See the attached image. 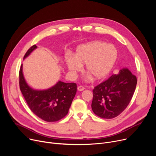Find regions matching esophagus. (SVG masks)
<instances>
[{"instance_id": "1", "label": "esophagus", "mask_w": 156, "mask_h": 156, "mask_svg": "<svg viewBox=\"0 0 156 156\" xmlns=\"http://www.w3.org/2000/svg\"><path fill=\"white\" fill-rule=\"evenodd\" d=\"M84 89H85V87L82 85H80L78 87V90L79 91H83Z\"/></svg>"}]
</instances>
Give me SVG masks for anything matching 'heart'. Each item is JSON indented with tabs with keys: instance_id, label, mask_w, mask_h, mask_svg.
I'll return each instance as SVG.
<instances>
[{
	"instance_id": "b5f03b06",
	"label": "heart",
	"mask_w": 156,
	"mask_h": 156,
	"mask_svg": "<svg viewBox=\"0 0 156 156\" xmlns=\"http://www.w3.org/2000/svg\"><path fill=\"white\" fill-rule=\"evenodd\" d=\"M117 59V50L111 44L95 41L80 46L74 57H66V62L71 71H78L85 64V72L94 80L107 76Z\"/></svg>"
}]
</instances>
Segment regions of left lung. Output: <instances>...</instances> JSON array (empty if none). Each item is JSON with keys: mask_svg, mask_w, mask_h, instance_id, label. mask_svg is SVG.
<instances>
[{"mask_svg": "<svg viewBox=\"0 0 156 156\" xmlns=\"http://www.w3.org/2000/svg\"><path fill=\"white\" fill-rule=\"evenodd\" d=\"M137 83L136 76L128 69L112 75L93 90L92 109L97 116L115 118L123 111L132 99Z\"/></svg>", "mask_w": 156, "mask_h": 156, "instance_id": "left-lung-1", "label": "left lung"}]
</instances>
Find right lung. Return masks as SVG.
<instances>
[{
  "instance_id": "add662e5",
  "label": "right lung",
  "mask_w": 156,
  "mask_h": 156,
  "mask_svg": "<svg viewBox=\"0 0 156 156\" xmlns=\"http://www.w3.org/2000/svg\"><path fill=\"white\" fill-rule=\"evenodd\" d=\"M37 47L31 46L24 59ZM21 92L28 107L36 116L47 122H55L63 118L69 111L76 93L75 83H64L59 81L55 85L45 90H35L30 88L24 80L22 64L19 72Z\"/></svg>"
}]
</instances>
